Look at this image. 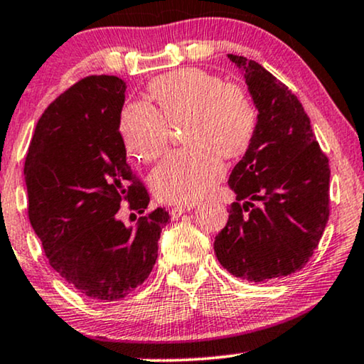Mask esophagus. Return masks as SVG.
Masks as SVG:
<instances>
[{"mask_svg":"<svg viewBox=\"0 0 364 364\" xmlns=\"http://www.w3.org/2000/svg\"><path fill=\"white\" fill-rule=\"evenodd\" d=\"M191 208H193L192 203H188V205H177V207H172L171 208V215L172 218H178L182 215V213H186L191 210Z\"/></svg>","mask_w":364,"mask_h":364,"instance_id":"obj_1","label":"esophagus"}]
</instances>
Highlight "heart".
<instances>
[{
	"mask_svg": "<svg viewBox=\"0 0 364 364\" xmlns=\"http://www.w3.org/2000/svg\"><path fill=\"white\" fill-rule=\"evenodd\" d=\"M156 107L144 101L124 104L119 132L124 146L151 162L167 151L171 126L182 124L188 147L172 152L156 167L151 186L164 202L192 203L222 177V157L240 156L257 129V109L247 87L222 81L200 68L162 74L149 84Z\"/></svg>",
	"mask_w": 364,
	"mask_h": 364,
	"instance_id": "obj_1",
	"label": "heart"
}]
</instances>
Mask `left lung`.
<instances>
[{
  "mask_svg": "<svg viewBox=\"0 0 364 364\" xmlns=\"http://www.w3.org/2000/svg\"><path fill=\"white\" fill-rule=\"evenodd\" d=\"M228 58L245 71L258 121L228 178L237 202L213 248L233 277L263 283L313 257L330 217V166L295 94L252 59Z\"/></svg>",
  "mask_w": 364,
  "mask_h": 364,
  "instance_id": "8db88e82",
  "label": "left lung"
}]
</instances>
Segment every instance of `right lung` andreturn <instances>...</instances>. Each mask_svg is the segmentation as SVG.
Masks as SVG:
<instances>
[{"instance_id": "1", "label": "right lung", "mask_w": 364, "mask_h": 364, "mask_svg": "<svg viewBox=\"0 0 364 364\" xmlns=\"http://www.w3.org/2000/svg\"><path fill=\"white\" fill-rule=\"evenodd\" d=\"M126 87L107 74L79 79L39 117L24 162L28 217L49 265L101 301L146 282L168 223L167 210H147V188L126 161L119 132ZM124 203L141 215L136 226L120 220Z\"/></svg>"}]
</instances>
